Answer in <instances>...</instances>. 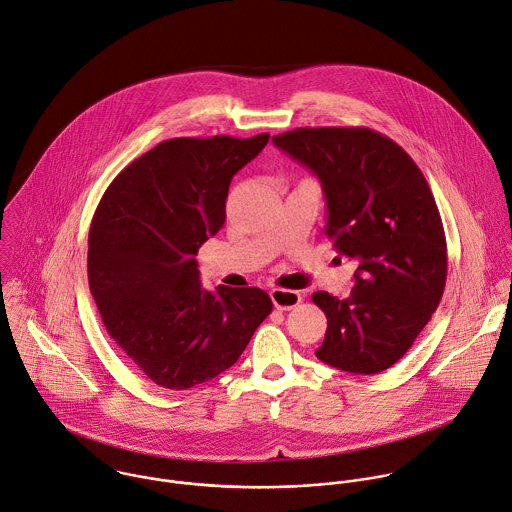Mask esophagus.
I'll list each match as a JSON object with an SVG mask.
<instances>
[{
  "label": "esophagus",
  "mask_w": 512,
  "mask_h": 512,
  "mask_svg": "<svg viewBox=\"0 0 512 512\" xmlns=\"http://www.w3.org/2000/svg\"><path fill=\"white\" fill-rule=\"evenodd\" d=\"M270 298L274 302V306L278 310H292L294 306L300 304L302 300V294L300 292H294V290H284V288H274L270 292Z\"/></svg>",
  "instance_id": "34e87169"
}]
</instances>
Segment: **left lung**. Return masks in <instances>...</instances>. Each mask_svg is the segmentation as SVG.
I'll return each mask as SVG.
<instances>
[{"label": "left lung", "mask_w": 512, "mask_h": 512, "mask_svg": "<svg viewBox=\"0 0 512 512\" xmlns=\"http://www.w3.org/2000/svg\"><path fill=\"white\" fill-rule=\"evenodd\" d=\"M272 142L318 176L324 232L358 262L348 298L312 294L328 320L316 356L344 372H382L408 352L446 284V238L428 182L370 128H296Z\"/></svg>", "instance_id": "8db88e82"}]
</instances>
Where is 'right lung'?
Returning <instances> with one entry per match:
<instances>
[{
	"mask_svg": "<svg viewBox=\"0 0 512 512\" xmlns=\"http://www.w3.org/2000/svg\"><path fill=\"white\" fill-rule=\"evenodd\" d=\"M172 138L126 166L102 196L88 238V282L108 334L158 386L216 378L272 312L254 286L206 292L196 254L226 220L228 188L268 144Z\"/></svg>",
	"mask_w": 512,
	"mask_h": 512,
	"instance_id": "right-lung-1",
	"label": "right lung"
}]
</instances>
